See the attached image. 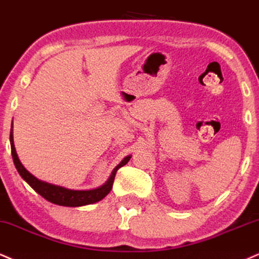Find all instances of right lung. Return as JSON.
<instances>
[{"label": "right lung", "instance_id": "obj_1", "mask_svg": "<svg viewBox=\"0 0 259 259\" xmlns=\"http://www.w3.org/2000/svg\"><path fill=\"white\" fill-rule=\"evenodd\" d=\"M9 140H11V148H12V156H13V162H14L15 168H17L18 173L20 174V177L24 179L30 186L33 188L38 194H40L44 199H47L48 202L56 204V205L61 206H82V205H89V204H94L100 202L103 198L110 192L111 188H113L115 174H116L117 169L123 167L127 162L130 161V158L132 157V155L126 156L119 164L116 165L111 171L110 177L108 178V180L102 185L100 187L92 188V190H71V188H67L63 186H59V185H54L47 181L39 180V179L32 175L26 168L22 165L20 159L18 157L17 150L14 146V140H13V122H12V128H11V136H9Z\"/></svg>", "mask_w": 259, "mask_h": 259}]
</instances>
